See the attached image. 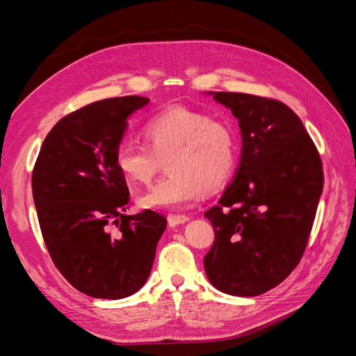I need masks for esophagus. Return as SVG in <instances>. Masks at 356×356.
<instances>
[{
  "label": "esophagus",
  "instance_id": "obj_1",
  "mask_svg": "<svg viewBox=\"0 0 356 356\" xmlns=\"http://www.w3.org/2000/svg\"><path fill=\"white\" fill-rule=\"evenodd\" d=\"M190 218L186 217V215H169L168 221L170 225H181V224H186Z\"/></svg>",
  "mask_w": 356,
  "mask_h": 356
}]
</instances>
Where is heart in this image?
<instances>
[{"instance_id":"heart-1","label":"heart","mask_w":356,"mask_h":356,"mask_svg":"<svg viewBox=\"0 0 356 356\" xmlns=\"http://www.w3.org/2000/svg\"><path fill=\"white\" fill-rule=\"evenodd\" d=\"M145 144L124 139L115 152V165L131 184H147L168 160L169 177L160 179L138 204L144 209L179 211L215 191L236 169L238 153L232 129L208 114L174 108L144 126Z\"/></svg>"}]
</instances>
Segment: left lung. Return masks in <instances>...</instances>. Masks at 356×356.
<instances>
[{
  "label": "left lung",
  "instance_id": "8db88e82",
  "mask_svg": "<svg viewBox=\"0 0 356 356\" xmlns=\"http://www.w3.org/2000/svg\"><path fill=\"white\" fill-rule=\"evenodd\" d=\"M238 118L241 163L217 207L204 212L215 241L203 258L224 294L255 297L294 270L305 252L324 187L322 163L285 104L236 92H208Z\"/></svg>",
  "mask_w": 356,
  "mask_h": 356
}]
</instances>
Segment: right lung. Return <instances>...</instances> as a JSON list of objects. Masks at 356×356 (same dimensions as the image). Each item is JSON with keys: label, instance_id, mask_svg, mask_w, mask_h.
Wrapping results in <instances>:
<instances>
[{"label": "right lung", "instance_id": "right-lung-1", "mask_svg": "<svg viewBox=\"0 0 356 356\" xmlns=\"http://www.w3.org/2000/svg\"><path fill=\"white\" fill-rule=\"evenodd\" d=\"M149 99L123 96L63 117L42 143L32 172L40 229L63 277L95 298L120 300L152 273L163 215H127L129 188L115 165L127 118ZM119 229L113 234L111 225Z\"/></svg>", "mask_w": 356, "mask_h": 356}]
</instances>
